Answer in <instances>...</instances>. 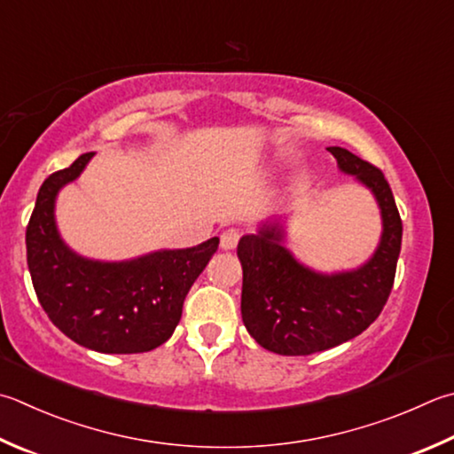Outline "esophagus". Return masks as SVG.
<instances>
[{"label": "esophagus", "instance_id": "esophagus-1", "mask_svg": "<svg viewBox=\"0 0 454 454\" xmlns=\"http://www.w3.org/2000/svg\"><path fill=\"white\" fill-rule=\"evenodd\" d=\"M237 243H239V231L227 229V231H223V233H221V249H223V251L235 249Z\"/></svg>", "mask_w": 454, "mask_h": 454}]
</instances>
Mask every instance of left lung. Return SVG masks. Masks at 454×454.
Instances as JSON below:
<instances>
[{
	"label": "left lung",
	"mask_w": 454,
	"mask_h": 454,
	"mask_svg": "<svg viewBox=\"0 0 454 454\" xmlns=\"http://www.w3.org/2000/svg\"><path fill=\"white\" fill-rule=\"evenodd\" d=\"M328 152L341 174L373 195L381 237L360 267L336 272L314 270L286 249V219L269 217L239 239L243 324L256 344L280 356L324 352L360 336L383 310L395 278L403 227L387 179L346 148Z\"/></svg>",
	"instance_id": "left-lung-1"
}]
</instances>
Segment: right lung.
I'll return each instance as SVG.
<instances>
[{"label": "right lung", "mask_w": 454, "mask_h": 454, "mask_svg": "<svg viewBox=\"0 0 454 454\" xmlns=\"http://www.w3.org/2000/svg\"><path fill=\"white\" fill-rule=\"evenodd\" d=\"M92 156L82 153L41 185L25 233L33 288L51 322L76 344L100 354L150 352L174 333L185 296L219 239L126 261L89 259L73 251L59 233L55 203Z\"/></svg>", "instance_id": "1"}]
</instances>
